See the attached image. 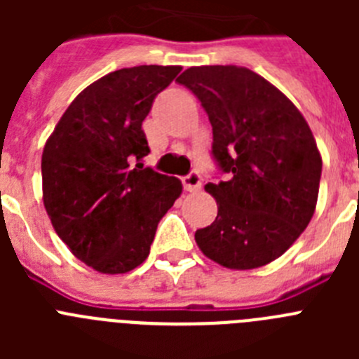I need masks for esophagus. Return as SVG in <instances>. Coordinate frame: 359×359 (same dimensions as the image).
Instances as JSON below:
<instances>
[{"label": "esophagus", "instance_id": "1", "mask_svg": "<svg viewBox=\"0 0 359 359\" xmlns=\"http://www.w3.org/2000/svg\"><path fill=\"white\" fill-rule=\"evenodd\" d=\"M183 187H185V190H189V192H198V190L201 189V176H199V172L192 170L189 176L183 177Z\"/></svg>", "mask_w": 359, "mask_h": 359}]
</instances>
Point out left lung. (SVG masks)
<instances>
[{"mask_svg":"<svg viewBox=\"0 0 359 359\" xmlns=\"http://www.w3.org/2000/svg\"><path fill=\"white\" fill-rule=\"evenodd\" d=\"M212 123V154L228 182L207 183L217 217L196 231L208 259L255 269L278 259L315 214L322 156L306 118L271 82L244 66H192L177 77Z\"/></svg>","mask_w":359,"mask_h":359,"instance_id":"8db88e82","label":"left lung"}]
</instances>
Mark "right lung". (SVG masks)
<instances>
[{"label": "right lung", "instance_id": "right-lung-1", "mask_svg": "<svg viewBox=\"0 0 359 359\" xmlns=\"http://www.w3.org/2000/svg\"><path fill=\"white\" fill-rule=\"evenodd\" d=\"M180 72L151 65L107 73L75 97L44 145V208L69 252L98 273L140 266L182 194L177 177L142 163L149 154L142 122Z\"/></svg>", "mask_w": 359, "mask_h": 359}]
</instances>
